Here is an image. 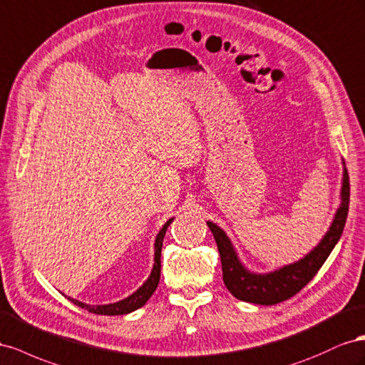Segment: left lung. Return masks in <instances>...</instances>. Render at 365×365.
Segmentation results:
<instances>
[{
	"instance_id": "8db88e82",
	"label": "left lung",
	"mask_w": 365,
	"mask_h": 365,
	"mask_svg": "<svg viewBox=\"0 0 365 365\" xmlns=\"http://www.w3.org/2000/svg\"><path fill=\"white\" fill-rule=\"evenodd\" d=\"M350 200L349 174L344 166L341 186V205L333 217V222L322 240L312 251L292 264L279 267L269 274H254L247 270L235 252L229 237L220 226L212 222H206L215 238V243L222 258L223 281L237 299L246 303L272 306L298 294L309 281L317 275L319 267L324 264L327 257L333 251L346 226Z\"/></svg>"
}]
</instances>
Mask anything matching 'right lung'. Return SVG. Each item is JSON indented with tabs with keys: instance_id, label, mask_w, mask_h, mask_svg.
<instances>
[{
	"instance_id": "right-lung-1",
	"label": "right lung",
	"mask_w": 365,
	"mask_h": 365,
	"mask_svg": "<svg viewBox=\"0 0 365 365\" xmlns=\"http://www.w3.org/2000/svg\"><path fill=\"white\" fill-rule=\"evenodd\" d=\"M174 218H170L168 222H166L162 229L159 231L158 237H155V243H154V264L151 269V274L148 277V279L145 281V283L136 290V292H133L130 297H127L125 299L118 301V303H113V304H101V306H93V304H86L82 303V301L78 299H73L70 297H67L71 303H75L76 306L82 307V309H87L91 314H96V315H127L131 314V312L138 310L139 307H142L147 301L150 299V297L154 294V290L158 289L159 284V279H160V252H162V243H163V237L166 229L171 225V222Z\"/></svg>"
}]
</instances>
